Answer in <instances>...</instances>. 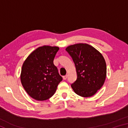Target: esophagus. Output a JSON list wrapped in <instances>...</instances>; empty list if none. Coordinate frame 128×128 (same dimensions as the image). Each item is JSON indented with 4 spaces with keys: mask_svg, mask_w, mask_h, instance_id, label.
<instances>
[{
    "mask_svg": "<svg viewBox=\"0 0 128 128\" xmlns=\"http://www.w3.org/2000/svg\"><path fill=\"white\" fill-rule=\"evenodd\" d=\"M67 77H68V75H66V76H63V79L64 80H66V78H67Z\"/></svg>",
    "mask_w": 128,
    "mask_h": 128,
    "instance_id": "34e87169",
    "label": "esophagus"
}]
</instances>
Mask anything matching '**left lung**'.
<instances>
[{"label":"left lung","mask_w":128,"mask_h":128,"mask_svg":"<svg viewBox=\"0 0 128 128\" xmlns=\"http://www.w3.org/2000/svg\"><path fill=\"white\" fill-rule=\"evenodd\" d=\"M66 50L72 58L77 74L76 81L71 87L80 96H93L102 87L107 76L106 63L102 54L87 43L70 45Z\"/></svg>","instance_id":"left-lung-1"}]
</instances>
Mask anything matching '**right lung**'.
<instances>
[{
  "label": "right lung",
  "mask_w": 128,
  "mask_h": 128,
  "mask_svg": "<svg viewBox=\"0 0 128 128\" xmlns=\"http://www.w3.org/2000/svg\"><path fill=\"white\" fill-rule=\"evenodd\" d=\"M59 50L57 46L44 45L29 54L24 62L20 80L28 94L36 100H46L55 94L62 78L54 64Z\"/></svg>",
  "instance_id": "add662e5"
}]
</instances>
